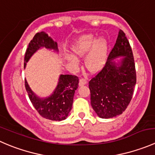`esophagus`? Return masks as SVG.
Instances as JSON below:
<instances>
[{
  "instance_id": "1",
  "label": "esophagus",
  "mask_w": 155,
  "mask_h": 155,
  "mask_svg": "<svg viewBox=\"0 0 155 155\" xmlns=\"http://www.w3.org/2000/svg\"><path fill=\"white\" fill-rule=\"evenodd\" d=\"M87 83V80L85 78L81 77L80 79H79V85H84Z\"/></svg>"
}]
</instances>
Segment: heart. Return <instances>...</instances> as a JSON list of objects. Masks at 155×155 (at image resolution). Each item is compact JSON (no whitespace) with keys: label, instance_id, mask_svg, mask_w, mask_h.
Segmentation results:
<instances>
[{"label":"heart","instance_id":"b5f03b06","mask_svg":"<svg viewBox=\"0 0 155 155\" xmlns=\"http://www.w3.org/2000/svg\"><path fill=\"white\" fill-rule=\"evenodd\" d=\"M73 53L65 54V58L72 66L78 65V57L86 54L84 61L85 67L88 71L96 72L101 69L104 64L108 50V43L104 38L96 39L92 35H83L76 38L71 47Z\"/></svg>","mask_w":155,"mask_h":155}]
</instances>
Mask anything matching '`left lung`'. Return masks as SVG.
<instances>
[{"label":"left lung","mask_w":155,"mask_h":155,"mask_svg":"<svg viewBox=\"0 0 155 155\" xmlns=\"http://www.w3.org/2000/svg\"><path fill=\"white\" fill-rule=\"evenodd\" d=\"M117 58L121 59L114 61ZM136 83L132 48L125 33L120 30L105 66L88 82L91 104L96 114L103 119L122 114L131 101Z\"/></svg>","instance_id":"left-lung-1"}]
</instances>
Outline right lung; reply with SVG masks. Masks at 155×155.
Segmentation results:
<instances>
[{"instance_id":"right-lung-1","label":"right lung","mask_w":155,"mask_h":155,"mask_svg":"<svg viewBox=\"0 0 155 155\" xmlns=\"http://www.w3.org/2000/svg\"><path fill=\"white\" fill-rule=\"evenodd\" d=\"M52 50L58 53V43L45 31L36 33L25 51L24 68L33 54L39 49ZM25 86L28 97L38 114L46 119L61 121L68 117L72 109L75 91L79 86V78L73 75H60L58 85L51 95L45 97L38 96L28 85L26 79Z\"/></svg>"}]
</instances>
